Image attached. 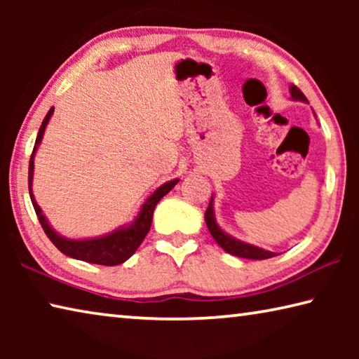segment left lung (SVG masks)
Masks as SVG:
<instances>
[{
  "mask_svg": "<svg viewBox=\"0 0 359 359\" xmlns=\"http://www.w3.org/2000/svg\"><path fill=\"white\" fill-rule=\"evenodd\" d=\"M290 95H291V100H293V101L307 102V104H309L307 98L304 96L301 90L296 87V85H290ZM313 115H315V112H313ZM315 118H317V117H315ZM204 218H205V224H208L212 238L215 239L217 244L220 245L226 253H231V255H234V257H239V258H247V259H267V258L277 257V255H278L276 252L264 250V248H261V247H257L253 244H248V242L236 239L231 234H228L226 231H223L220 228V224L217 223V218H215L214 194H212L209 208H208V210H205Z\"/></svg>",
  "mask_w": 359,
  "mask_h": 359,
  "instance_id": "8db88e82",
  "label": "left lung"
}]
</instances>
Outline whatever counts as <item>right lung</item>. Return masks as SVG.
<instances>
[{"mask_svg":"<svg viewBox=\"0 0 359 359\" xmlns=\"http://www.w3.org/2000/svg\"><path fill=\"white\" fill-rule=\"evenodd\" d=\"M53 115V107L47 112L44 121H42L38 137H36L34 149L32 158H29V166H28V188H29V198H32L33 208L38 215V220L41 223L42 229L47 234V238L52 241V244L55 245L60 252L65 253L66 257H71L74 259L85 261V263H93V264H102V266H117L125 263L126 259L131 258L137 247L142 244L145 236H147L151 218H154L155 205L160 203V199L168 194L172 188L177 185L179 179H172L165 184L160 185L156 190L150 194V196L142 203L141 209L135 217V220L131 223H126L123 226L115 228L114 231L102 236H96V238H87V239H71L65 238V236L58 234L55 229L52 228V224L48 223L47 217L42 214L41 208L36 203L34 194H33V174H34V155L38 151V147L44 137V131L47 128V123L50 121V117Z\"/></svg>","mask_w":359,"mask_h":359,"instance_id":"obj_1","label":"right lung"}]
</instances>
